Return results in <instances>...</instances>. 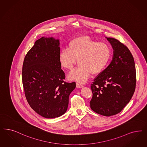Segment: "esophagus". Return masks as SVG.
Masks as SVG:
<instances>
[{"label":"esophagus","mask_w":147,"mask_h":147,"mask_svg":"<svg viewBox=\"0 0 147 147\" xmlns=\"http://www.w3.org/2000/svg\"><path fill=\"white\" fill-rule=\"evenodd\" d=\"M76 87H77V88H80L83 87V85H82V84H81L80 83H76Z\"/></svg>","instance_id":"esophagus-1"}]
</instances>
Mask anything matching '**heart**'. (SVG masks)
Here are the masks:
<instances>
[{
  "mask_svg": "<svg viewBox=\"0 0 147 147\" xmlns=\"http://www.w3.org/2000/svg\"><path fill=\"white\" fill-rule=\"evenodd\" d=\"M111 54V49L107 43L96 42L87 36H81L71 40L67 49L59 52L58 59L62 67L67 70L74 69L77 60L79 65L70 73L68 78L85 82L91 73L96 75L104 70Z\"/></svg>",
  "mask_w": 147,
  "mask_h": 147,
  "instance_id": "obj_1",
  "label": "heart"
}]
</instances>
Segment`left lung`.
Wrapping results in <instances>:
<instances>
[{
	"label": "left lung",
	"mask_w": 147,
	"mask_h": 147,
	"mask_svg": "<svg viewBox=\"0 0 147 147\" xmlns=\"http://www.w3.org/2000/svg\"><path fill=\"white\" fill-rule=\"evenodd\" d=\"M107 39L114 50L113 57L91 85L90 105L95 113L110 116L119 114L129 102L136 79L134 59L128 47L116 39Z\"/></svg>",
	"instance_id": "obj_1"
}]
</instances>
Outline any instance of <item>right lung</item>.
<instances>
[{"label": "right lung", "instance_id": "obj_1", "mask_svg": "<svg viewBox=\"0 0 147 147\" xmlns=\"http://www.w3.org/2000/svg\"><path fill=\"white\" fill-rule=\"evenodd\" d=\"M59 40L53 37L36 41L24 58L22 82L25 95L30 106L39 115L47 119L65 113L69 97L76 83H66L65 73L58 59Z\"/></svg>", "mask_w": 147, "mask_h": 147}]
</instances>
